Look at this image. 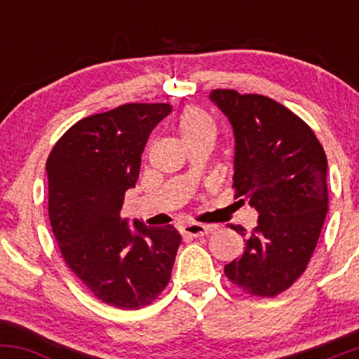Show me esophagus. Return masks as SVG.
<instances>
[{
  "label": "esophagus",
  "mask_w": 359,
  "mask_h": 359,
  "mask_svg": "<svg viewBox=\"0 0 359 359\" xmlns=\"http://www.w3.org/2000/svg\"><path fill=\"white\" fill-rule=\"evenodd\" d=\"M209 231H211V228L205 224H201V222H189V224L182 226V234L184 236H204V234H208Z\"/></svg>",
  "instance_id": "1"
}]
</instances>
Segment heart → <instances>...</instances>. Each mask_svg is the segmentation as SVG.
<instances>
[{
  "instance_id": "heart-1",
  "label": "heart",
  "mask_w": 359,
  "mask_h": 359,
  "mask_svg": "<svg viewBox=\"0 0 359 359\" xmlns=\"http://www.w3.org/2000/svg\"><path fill=\"white\" fill-rule=\"evenodd\" d=\"M177 130H179L180 138L185 145L201 142V140L214 142V138H216V123H214L211 114L205 113L204 109L196 108V106L182 111V114L179 116V123H177Z\"/></svg>"
}]
</instances>
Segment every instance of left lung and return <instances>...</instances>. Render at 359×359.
I'll return each mask as SVG.
<instances>
[{"instance_id":"left-lung-1","label":"left lung","mask_w":359,"mask_h":359,"mask_svg":"<svg viewBox=\"0 0 359 359\" xmlns=\"http://www.w3.org/2000/svg\"><path fill=\"white\" fill-rule=\"evenodd\" d=\"M211 101L234 133L233 187L238 203L258 211L245 251L224 266L243 292L275 297L307 269L327 214V158L314 131L280 102L262 94L214 89Z\"/></svg>"}]
</instances>
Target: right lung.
Here are the masks:
<instances>
[{"label": "right lung", "mask_w": 359, "mask_h": 359, "mask_svg": "<svg viewBox=\"0 0 359 359\" xmlns=\"http://www.w3.org/2000/svg\"><path fill=\"white\" fill-rule=\"evenodd\" d=\"M167 102H130L93 114L64 133L47 160L48 217L65 265L94 297L140 309L162 294L180 236L174 226L148 228L121 217L151 130Z\"/></svg>", "instance_id": "obj_1"}]
</instances>
